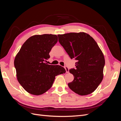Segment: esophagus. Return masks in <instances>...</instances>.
Instances as JSON below:
<instances>
[{
	"label": "esophagus",
	"instance_id": "1",
	"mask_svg": "<svg viewBox=\"0 0 121 121\" xmlns=\"http://www.w3.org/2000/svg\"><path fill=\"white\" fill-rule=\"evenodd\" d=\"M64 68H65V71H66V72L67 73H69V69L68 67L67 66H65Z\"/></svg>",
	"mask_w": 121,
	"mask_h": 121
}]
</instances>
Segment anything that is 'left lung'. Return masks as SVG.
I'll use <instances>...</instances> for the list:
<instances>
[{
	"label": "left lung",
	"mask_w": 121,
	"mask_h": 121,
	"mask_svg": "<svg viewBox=\"0 0 121 121\" xmlns=\"http://www.w3.org/2000/svg\"><path fill=\"white\" fill-rule=\"evenodd\" d=\"M57 36L58 41L69 56L77 61L76 69L69 70L74 77L68 83L69 88L80 95L92 93L103 79L105 65L104 54L96 42L84 32Z\"/></svg>",
	"instance_id": "8db88e82"
}]
</instances>
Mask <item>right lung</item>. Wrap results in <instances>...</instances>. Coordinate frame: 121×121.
<instances>
[{"mask_svg":"<svg viewBox=\"0 0 121 121\" xmlns=\"http://www.w3.org/2000/svg\"><path fill=\"white\" fill-rule=\"evenodd\" d=\"M52 34L36 35L23 44L14 60L18 81L29 93L39 95L52 87L56 76L65 73L59 65L45 63L49 52L57 43Z\"/></svg>","mask_w":121,"mask_h":121,"instance_id":"obj_1","label":"right lung"}]
</instances>
